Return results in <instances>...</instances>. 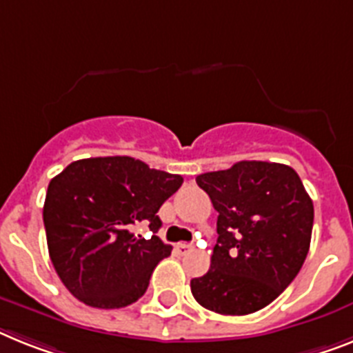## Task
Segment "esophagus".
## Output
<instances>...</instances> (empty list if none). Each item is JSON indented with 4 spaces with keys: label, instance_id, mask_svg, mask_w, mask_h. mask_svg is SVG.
Segmentation results:
<instances>
[{
    "label": "esophagus",
    "instance_id": "1",
    "mask_svg": "<svg viewBox=\"0 0 353 353\" xmlns=\"http://www.w3.org/2000/svg\"><path fill=\"white\" fill-rule=\"evenodd\" d=\"M177 251L181 254L190 253V251H194V244H190V242H181V244H177Z\"/></svg>",
    "mask_w": 353,
    "mask_h": 353
}]
</instances>
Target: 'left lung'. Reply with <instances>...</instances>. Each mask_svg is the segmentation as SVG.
I'll return each instance as SVG.
<instances>
[{
  "label": "left lung",
  "mask_w": 353,
  "mask_h": 353,
  "mask_svg": "<svg viewBox=\"0 0 353 353\" xmlns=\"http://www.w3.org/2000/svg\"><path fill=\"white\" fill-rule=\"evenodd\" d=\"M212 199L217 244L204 276L190 282L204 309L244 316L268 307L296 278L310 248L314 204L291 167L239 161L195 177Z\"/></svg>",
  "instance_id": "left-lung-1"
}]
</instances>
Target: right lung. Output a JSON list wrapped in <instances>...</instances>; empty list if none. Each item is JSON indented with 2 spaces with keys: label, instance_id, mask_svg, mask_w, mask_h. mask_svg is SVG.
I'll return each instance as SVG.
<instances>
[{
  "label": "right lung",
  "instance_id": "1",
  "mask_svg": "<svg viewBox=\"0 0 353 353\" xmlns=\"http://www.w3.org/2000/svg\"><path fill=\"white\" fill-rule=\"evenodd\" d=\"M183 177L129 156L79 159L50 181L43 221L61 282L82 303L121 309L145 294L150 274L172 245L156 233L161 204ZM149 221L153 236L132 228Z\"/></svg>",
  "mask_w": 353,
  "mask_h": 353
}]
</instances>
